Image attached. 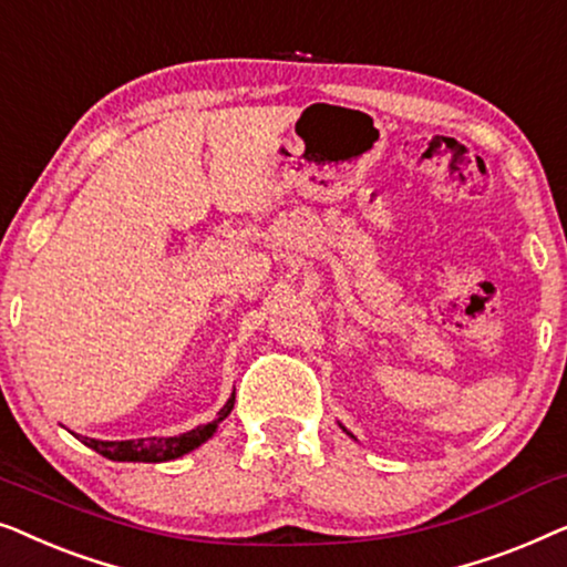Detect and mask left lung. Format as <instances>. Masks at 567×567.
I'll list each match as a JSON object with an SVG mask.
<instances>
[{"instance_id": "obj_1", "label": "left lung", "mask_w": 567, "mask_h": 567, "mask_svg": "<svg viewBox=\"0 0 567 567\" xmlns=\"http://www.w3.org/2000/svg\"><path fill=\"white\" fill-rule=\"evenodd\" d=\"M340 429H343V431H346V425H340ZM346 433H348V436H351V439H355V436H353V433H351V431H346Z\"/></svg>"}]
</instances>
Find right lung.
<instances>
[{
  "instance_id": "1",
  "label": "right lung",
  "mask_w": 567,
  "mask_h": 567,
  "mask_svg": "<svg viewBox=\"0 0 567 567\" xmlns=\"http://www.w3.org/2000/svg\"><path fill=\"white\" fill-rule=\"evenodd\" d=\"M235 408V394L227 400V405L221 408V413L214 417L212 423L198 425L188 433H181V436H167V439H128V441H100V439H87V436H74L82 441L84 446L95 449L97 454H103L105 460L113 462H169L177 460V456L193 452L200 444H206L208 439L214 436L219 423L231 413Z\"/></svg>"
}]
</instances>
